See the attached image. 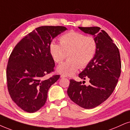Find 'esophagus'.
<instances>
[{"instance_id":"1","label":"esophagus","mask_w":130,"mask_h":130,"mask_svg":"<svg viewBox=\"0 0 130 130\" xmlns=\"http://www.w3.org/2000/svg\"><path fill=\"white\" fill-rule=\"evenodd\" d=\"M60 77H61V78H65V77H67V76L65 75L62 74V75H60Z\"/></svg>"}]
</instances>
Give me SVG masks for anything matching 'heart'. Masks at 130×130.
<instances>
[{
  "label": "heart",
  "mask_w": 130,
  "mask_h": 130,
  "mask_svg": "<svg viewBox=\"0 0 130 130\" xmlns=\"http://www.w3.org/2000/svg\"><path fill=\"white\" fill-rule=\"evenodd\" d=\"M60 44L55 42L50 44V52L54 60L61 63L68 56V59L57 68L59 73L71 75L78 69L88 66L94 57L97 43L93 37H86L82 33L71 31L60 38Z\"/></svg>",
  "instance_id": "1"
}]
</instances>
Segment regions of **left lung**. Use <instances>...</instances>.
Instances as JSON below:
<instances>
[{
	"label": "left lung",
	"instance_id": "1",
	"mask_svg": "<svg viewBox=\"0 0 130 130\" xmlns=\"http://www.w3.org/2000/svg\"><path fill=\"white\" fill-rule=\"evenodd\" d=\"M92 35L97 43L96 53L92 61L78 77L85 81L70 80L67 90L69 97L75 104L86 109H93L106 101L113 93L121 75V62L119 49L104 30L98 27H78Z\"/></svg>",
	"mask_w": 130,
	"mask_h": 130
}]
</instances>
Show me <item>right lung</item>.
<instances>
[{"label": "right lung", "instance_id": "1", "mask_svg": "<svg viewBox=\"0 0 130 130\" xmlns=\"http://www.w3.org/2000/svg\"><path fill=\"white\" fill-rule=\"evenodd\" d=\"M67 28L45 26L37 27L18 43L11 53L6 68L8 89L12 101L24 111L34 113L45 104L49 88L59 78L47 75L55 63L50 44Z\"/></svg>", "mask_w": 130, "mask_h": 130}]
</instances>
